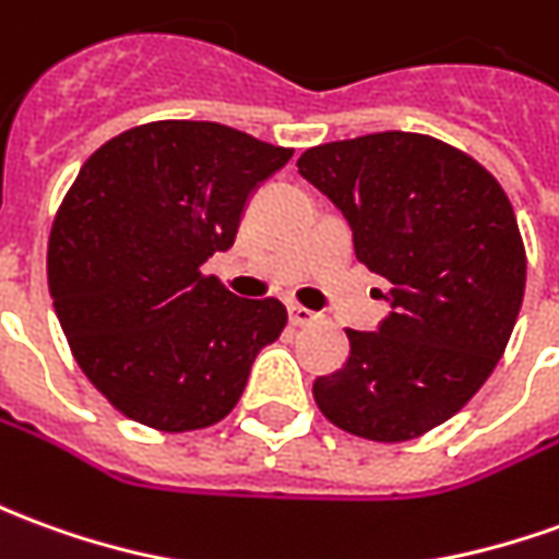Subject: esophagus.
Masks as SVG:
<instances>
[{"label": "esophagus", "mask_w": 559, "mask_h": 559, "mask_svg": "<svg viewBox=\"0 0 559 559\" xmlns=\"http://www.w3.org/2000/svg\"><path fill=\"white\" fill-rule=\"evenodd\" d=\"M287 314H290L293 326H308L311 320H318V314H314V311H308V308L296 306V302H293V306H287Z\"/></svg>", "instance_id": "1"}]
</instances>
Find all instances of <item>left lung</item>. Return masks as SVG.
<instances>
[{"instance_id":"left-lung-1","label":"left lung","mask_w":559,"mask_h":559,"mask_svg":"<svg viewBox=\"0 0 559 559\" xmlns=\"http://www.w3.org/2000/svg\"><path fill=\"white\" fill-rule=\"evenodd\" d=\"M296 166L393 287L374 333L345 330L347 362L314 381V402L360 439H417L478 393L509 345L526 284L509 197L463 151L417 132L318 144Z\"/></svg>"}]
</instances>
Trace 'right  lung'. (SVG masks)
<instances>
[{
    "mask_svg": "<svg viewBox=\"0 0 559 559\" xmlns=\"http://www.w3.org/2000/svg\"><path fill=\"white\" fill-rule=\"evenodd\" d=\"M290 147L209 120L120 132L81 166L48 241L53 311L105 400L163 432L224 420L287 323L202 263L229 251L253 190Z\"/></svg>",
    "mask_w": 559,
    "mask_h": 559,
    "instance_id": "1",
    "label": "right lung"
}]
</instances>
